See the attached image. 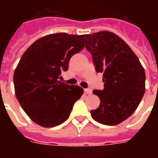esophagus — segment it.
Wrapping results in <instances>:
<instances>
[{
	"label": "esophagus",
	"instance_id": "esophagus-1",
	"mask_svg": "<svg viewBox=\"0 0 158 158\" xmlns=\"http://www.w3.org/2000/svg\"><path fill=\"white\" fill-rule=\"evenodd\" d=\"M84 93H85L86 94H89V95H90V94H92L93 91H92V89H84Z\"/></svg>",
	"mask_w": 158,
	"mask_h": 158
}]
</instances>
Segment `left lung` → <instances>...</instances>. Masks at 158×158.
Wrapping results in <instances>:
<instances>
[{"label": "left lung", "instance_id": "left-lung-1", "mask_svg": "<svg viewBox=\"0 0 158 158\" xmlns=\"http://www.w3.org/2000/svg\"><path fill=\"white\" fill-rule=\"evenodd\" d=\"M84 41L96 71L103 73L104 89L93 91L101 102L98 109L90 110L92 117L103 125H118L135 112L142 100L144 69L127 43L115 33L85 34Z\"/></svg>", "mask_w": 158, "mask_h": 158}]
</instances>
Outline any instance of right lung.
I'll list each match as a JSON object with an SVG mask.
<instances>
[{"label":"right lung","mask_w":158,"mask_h":158,"mask_svg":"<svg viewBox=\"0 0 158 158\" xmlns=\"http://www.w3.org/2000/svg\"><path fill=\"white\" fill-rule=\"evenodd\" d=\"M84 37L64 33L46 35L23 53L14 73L17 100L33 122L42 127L59 125L69 118L84 94L78 85L58 80L69 59L84 48Z\"/></svg>","instance_id":"1"}]
</instances>
